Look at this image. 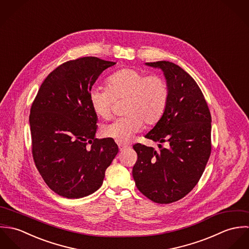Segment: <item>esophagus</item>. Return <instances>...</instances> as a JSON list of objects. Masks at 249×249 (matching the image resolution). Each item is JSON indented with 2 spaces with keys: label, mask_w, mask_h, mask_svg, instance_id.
Returning <instances> with one entry per match:
<instances>
[{
  "label": "esophagus",
  "mask_w": 249,
  "mask_h": 249,
  "mask_svg": "<svg viewBox=\"0 0 249 249\" xmlns=\"http://www.w3.org/2000/svg\"><path fill=\"white\" fill-rule=\"evenodd\" d=\"M118 146H119V149H120V151H123V150H124V149H126L128 146L127 145H125V144H123V143H118Z\"/></svg>",
  "instance_id": "1"
}]
</instances>
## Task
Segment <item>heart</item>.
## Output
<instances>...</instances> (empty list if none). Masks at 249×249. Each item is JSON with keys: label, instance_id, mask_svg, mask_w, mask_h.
Listing matches in <instances>:
<instances>
[{"label": "heart", "instance_id": "b5f03b06", "mask_svg": "<svg viewBox=\"0 0 249 249\" xmlns=\"http://www.w3.org/2000/svg\"><path fill=\"white\" fill-rule=\"evenodd\" d=\"M107 88L93 87L89 102L94 112L103 119L111 116L114 102L125 100L124 114L102 127V135L118 142H127L142 127L157 124L165 113L170 90L167 80L159 74L145 75L133 68L112 73Z\"/></svg>", "mask_w": 249, "mask_h": 249}]
</instances>
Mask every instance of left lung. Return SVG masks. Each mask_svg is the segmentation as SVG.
Wrapping results in <instances>:
<instances>
[{"label":"left lung","mask_w":249,"mask_h":249,"mask_svg":"<svg viewBox=\"0 0 249 249\" xmlns=\"http://www.w3.org/2000/svg\"><path fill=\"white\" fill-rule=\"evenodd\" d=\"M145 64L164 71L170 96L164 115L144 136L159 142V150L135 143L132 176L144 196L168 204L188 195L201 178L211 154L212 120L200 88L187 71L170 61Z\"/></svg>","instance_id":"left-lung-1"}]
</instances>
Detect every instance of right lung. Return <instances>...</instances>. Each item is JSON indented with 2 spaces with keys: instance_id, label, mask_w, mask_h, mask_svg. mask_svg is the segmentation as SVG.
<instances>
[{
  "instance_id": "add662e5",
  "label": "right lung",
  "mask_w": 249,
  "mask_h": 249,
  "mask_svg": "<svg viewBox=\"0 0 249 249\" xmlns=\"http://www.w3.org/2000/svg\"><path fill=\"white\" fill-rule=\"evenodd\" d=\"M115 64L95 56L67 61L49 73L32 105L36 168L49 188L63 197L96 192L119 151L113 139L95 137L98 117L89 102L93 84Z\"/></svg>"
}]
</instances>
